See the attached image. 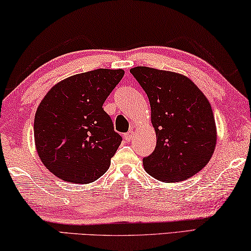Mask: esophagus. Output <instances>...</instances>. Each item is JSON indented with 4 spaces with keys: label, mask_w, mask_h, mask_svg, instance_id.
Instances as JSON below:
<instances>
[{
    "label": "esophagus",
    "mask_w": 251,
    "mask_h": 251,
    "mask_svg": "<svg viewBox=\"0 0 251 251\" xmlns=\"http://www.w3.org/2000/svg\"><path fill=\"white\" fill-rule=\"evenodd\" d=\"M133 138V131H129L125 134V139L126 141H131V139Z\"/></svg>",
    "instance_id": "obj_1"
}]
</instances>
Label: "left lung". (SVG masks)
<instances>
[{"instance_id":"1","label":"left lung","mask_w":251,"mask_h":251,"mask_svg":"<svg viewBox=\"0 0 251 251\" xmlns=\"http://www.w3.org/2000/svg\"><path fill=\"white\" fill-rule=\"evenodd\" d=\"M149 98L157 145L145 170L166 182L183 181L203 169L217 145L209 100L186 75L148 67L130 70Z\"/></svg>"}]
</instances>
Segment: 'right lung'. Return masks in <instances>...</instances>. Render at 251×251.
Masks as SVG:
<instances>
[{
	"label": "right lung",
	"mask_w": 251,
	"mask_h": 251,
	"mask_svg": "<svg viewBox=\"0 0 251 251\" xmlns=\"http://www.w3.org/2000/svg\"><path fill=\"white\" fill-rule=\"evenodd\" d=\"M122 69H98L57 82L40 102L34 117L39 158L63 181L90 183L109 169L121 145L104 101L121 81Z\"/></svg>",
	"instance_id": "1"
}]
</instances>
